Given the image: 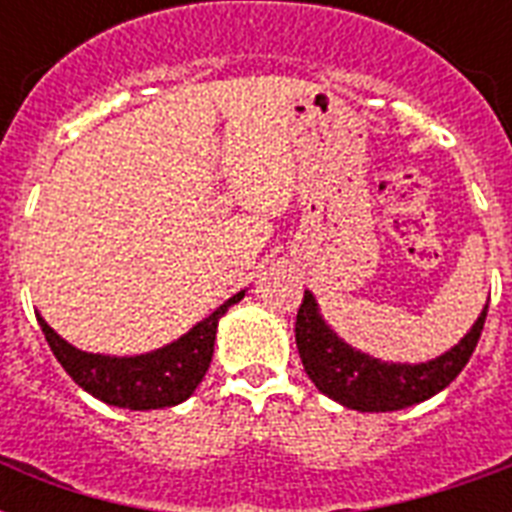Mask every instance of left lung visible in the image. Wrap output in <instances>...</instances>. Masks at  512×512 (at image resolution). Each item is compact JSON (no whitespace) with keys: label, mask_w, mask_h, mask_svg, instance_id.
<instances>
[{"label":"left lung","mask_w":512,"mask_h":512,"mask_svg":"<svg viewBox=\"0 0 512 512\" xmlns=\"http://www.w3.org/2000/svg\"><path fill=\"white\" fill-rule=\"evenodd\" d=\"M486 311L478 313L468 335L457 345L430 361H382L342 340L321 316L313 292L305 289L303 305L297 311L295 340L300 358L313 385L324 396L356 412H396L436 396L465 369L484 329Z\"/></svg>","instance_id":"obj_1"}]
</instances>
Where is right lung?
<instances>
[{"label": "right lung", "mask_w": 512, "mask_h": 512, "mask_svg": "<svg viewBox=\"0 0 512 512\" xmlns=\"http://www.w3.org/2000/svg\"><path fill=\"white\" fill-rule=\"evenodd\" d=\"M241 289L228 297L220 308L209 313L207 319L193 324L185 335L167 342L162 348L148 350L140 356H106V353H87L74 348L71 342L55 332L47 321L36 313V321L50 342V350L60 366L71 374V380L90 396L100 398L103 404L119 409H167L183 404L193 390L199 388L215 353L217 324L231 305L244 297Z\"/></svg>", "instance_id": "add662e5"}]
</instances>
